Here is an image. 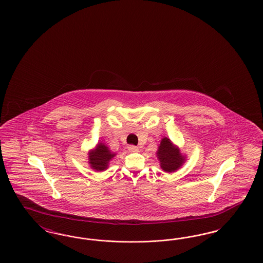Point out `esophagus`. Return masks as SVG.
<instances>
[{
	"mask_svg": "<svg viewBox=\"0 0 263 263\" xmlns=\"http://www.w3.org/2000/svg\"><path fill=\"white\" fill-rule=\"evenodd\" d=\"M128 150H129V152H131V153H137V152H139V148H138L137 146L130 145V146L128 147Z\"/></svg>",
	"mask_w": 263,
	"mask_h": 263,
	"instance_id": "obj_1",
	"label": "esophagus"
}]
</instances>
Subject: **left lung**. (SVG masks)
Wrapping results in <instances>:
<instances>
[{"label":"left lung","mask_w":263,"mask_h":263,"mask_svg":"<svg viewBox=\"0 0 263 263\" xmlns=\"http://www.w3.org/2000/svg\"><path fill=\"white\" fill-rule=\"evenodd\" d=\"M157 158L161 168L165 173H174L180 168L186 161V156L175 145L171 139L163 137L157 151Z\"/></svg>","instance_id":"1"}]
</instances>
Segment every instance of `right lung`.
<instances>
[{
    "instance_id": "1",
    "label": "right lung",
    "mask_w": 263,
    "mask_h": 263,
    "mask_svg": "<svg viewBox=\"0 0 263 263\" xmlns=\"http://www.w3.org/2000/svg\"><path fill=\"white\" fill-rule=\"evenodd\" d=\"M88 155L89 166L97 172L107 170L110 161L116 156L115 153L109 150V148L101 142L98 143L93 149L88 151Z\"/></svg>"
}]
</instances>
